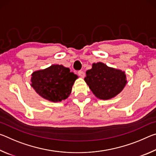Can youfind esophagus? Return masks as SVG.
I'll list each match as a JSON object with an SVG mask.
<instances>
[{
    "instance_id": "esophagus-1",
    "label": "esophagus",
    "mask_w": 156,
    "mask_h": 156,
    "mask_svg": "<svg viewBox=\"0 0 156 156\" xmlns=\"http://www.w3.org/2000/svg\"><path fill=\"white\" fill-rule=\"evenodd\" d=\"M78 73V75H79V76H80V77H81V78L84 77V72H83V71H79Z\"/></svg>"
}]
</instances>
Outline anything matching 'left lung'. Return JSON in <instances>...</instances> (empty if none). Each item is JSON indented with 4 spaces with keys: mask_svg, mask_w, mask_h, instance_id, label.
I'll return each mask as SVG.
<instances>
[{
    "mask_svg": "<svg viewBox=\"0 0 156 156\" xmlns=\"http://www.w3.org/2000/svg\"><path fill=\"white\" fill-rule=\"evenodd\" d=\"M84 81L98 98L109 100L117 96L126 84L125 72L108 67L102 62L94 63L86 72Z\"/></svg>",
    "mask_w": 156,
    "mask_h": 156,
    "instance_id": "left-lung-1",
    "label": "left lung"
}]
</instances>
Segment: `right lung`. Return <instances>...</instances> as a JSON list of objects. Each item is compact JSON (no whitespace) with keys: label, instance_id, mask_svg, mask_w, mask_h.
<instances>
[{"label":"right lung","instance_id":"right-lung-1","mask_svg":"<svg viewBox=\"0 0 156 156\" xmlns=\"http://www.w3.org/2000/svg\"><path fill=\"white\" fill-rule=\"evenodd\" d=\"M78 76L62 65H52L32 73L31 86L36 93L49 101L57 102L67 99Z\"/></svg>","mask_w":156,"mask_h":156}]
</instances>
